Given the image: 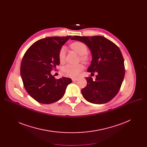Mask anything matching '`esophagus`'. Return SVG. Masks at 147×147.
Returning <instances> with one entry per match:
<instances>
[{"instance_id": "obj_1", "label": "esophagus", "mask_w": 147, "mask_h": 147, "mask_svg": "<svg viewBox=\"0 0 147 147\" xmlns=\"http://www.w3.org/2000/svg\"><path fill=\"white\" fill-rule=\"evenodd\" d=\"M78 80V78H73V79H72L73 82H75V81Z\"/></svg>"}]
</instances>
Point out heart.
Returning <instances> with one entry per match:
<instances>
[{
    "label": "heart",
    "instance_id": "heart-1",
    "mask_svg": "<svg viewBox=\"0 0 147 147\" xmlns=\"http://www.w3.org/2000/svg\"><path fill=\"white\" fill-rule=\"evenodd\" d=\"M70 47L80 56V59L84 63H87L89 58L87 53L88 52V46L82 42H75L70 45ZM66 49L64 46L61 47L58 53V58L61 63H63L65 59ZM84 67L82 64H68L61 68V73L68 78H74L78 77L79 73L83 70Z\"/></svg>",
    "mask_w": 147,
    "mask_h": 147
}]
</instances>
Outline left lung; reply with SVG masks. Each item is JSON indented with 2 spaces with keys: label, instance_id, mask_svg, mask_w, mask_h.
I'll return each mask as SVG.
<instances>
[{
  "label": "left lung",
  "instance_id": "left-lung-1",
  "mask_svg": "<svg viewBox=\"0 0 147 147\" xmlns=\"http://www.w3.org/2000/svg\"><path fill=\"white\" fill-rule=\"evenodd\" d=\"M71 40L85 43L90 49L92 60L88 71L97 73L96 79L86 78L87 85L81 90L84 98L97 104L107 103L116 95L125 74L121 52L118 46L108 38L99 36H75Z\"/></svg>",
  "mask_w": 147,
  "mask_h": 147
}]
</instances>
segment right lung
I'll return each mask as SVG.
<instances>
[{"label":"right lung","mask_w":147,"mask_h":147,"mask_svg":"<svg viewBox=\"0 0 147 147\" xmlns=\"http://www.w3.org/2000/svg\"><path fill=\"white\" fill-rule=\"evenodd\" d=\"M71 36L49 37L34 42L27 50L21 64L23 84L30 96L38 102L49 104L65 94L71 79H55L51 71L60 64L59 49Z\"/></svg>","instance_id":"1"}]
</instances>
